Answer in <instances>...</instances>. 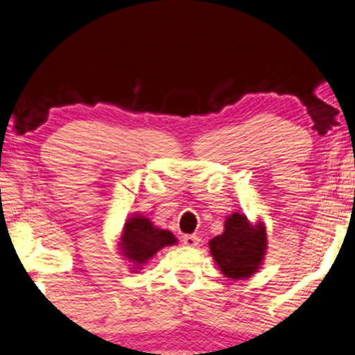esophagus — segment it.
I'll list each match as a JSON object with an SVG mask.
<instances>
[{
	"mask_svg": "<svg viewBox=\"0 0 355 355\" xmlns=\"http://www.w3.org/2000/svg\"><path fill=\"white\" fill-rule=\"evenodd\" d=\"M182 241H184L185 246L195 248V246H198L201 239H200V236H196V234H185V236L182 238Z\"/></svg>",
	"mask_w": 355,
	"mask_h": 355,
	"instance_id": "obj_1",
	"label": "esophagus"
}]
</instances>
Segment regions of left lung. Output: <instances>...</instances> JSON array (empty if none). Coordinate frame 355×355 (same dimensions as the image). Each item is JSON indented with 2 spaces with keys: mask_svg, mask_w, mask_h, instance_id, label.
<instances>
[{
  "mask_svg": "<svg viewBox=\"0 0 355 355\" xmlns=\"http://www.w3.org/2000/svg\"><path fill=\"white\" fill-rule=\"evenodd\" d=\"M268 238L261 219L250 222L246 214L227 216L222 234L209 241V252L222 275L233 281L254 276L263 265Z\"/></svg>",
  "mask_w": 355,
  "mask_h": 355,
  "instance_id": "left-lung-1",
  "label": "left lung"
}]
</instances>
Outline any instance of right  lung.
I'll return each instance as SVG.
<instances>
[{"mask_svg": "<svg viewBox=\"0 0 355 355\" xmlns=\"http://www.w3.org/2000/svg\"><path fill=\"white\" fill-rule=\"evenodd\" d=\"M174 244H178V238L170 230L155 227L150 219L136 212L127 216L117 238V250L133 272L144 270L159 250Z\"/></svg>", "mask_w": 355, "mask_h": 355, "instance_id": "1", "label": "right lung"}]
</instances>
